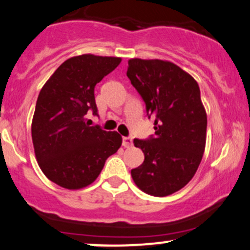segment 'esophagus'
<instances>
[{
	"mask_svg": "<svg viewBox=\"0 0 250 250\" xmlns=\"http://www.w3.org/2000/svg\"><path fill=\"white\" fill-rule=\"evenodd\" d=\"M122 145L125 148H129L133 146V140L130 138H127V136H125V138L122 139Z\"/></svg>",
	"mask_w": 250,
	"mask_h": 250,
	"instance_id": "34e87169",
	"label": "esophagus"
}]
</instances>
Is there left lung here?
<instances>
[{
	"instance_id": "8db88e82",
	"label": "left lung",
	"mask_w": 250,
	"mask_h": 250,
	"mask_svg": "<svg viewBox=\"0 0 250 250\" xmlns=\"http://www.w3.org/2000/svg\"><path fill=\"white\" fill-rule=\"evenodd\" d=\"M127 76L154 117V136L134 139L145 154L142 165L131 169L136 186L155 197L183 188L201 164L207 141V112L198 83L171 62L134 58Z\"/></svg>"
}]
</instances>
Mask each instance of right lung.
I'll list each match as a JSON object with an SVG mask.
<instances>
[{
	"label": "right lung",
	"mask_w": 250,
	"mask_h": 250,
	"mask_svg": "<svg viewBox=\"0 0 250 250\" xmlns=\"http://www.w3.org/2000/svg\"><path fill=\"white\" fill-rule=\"evenodd\" d=\"M120 62L117 57H72L41 89L32 121L33 146L41 171L62 188L79 190L94 183L122 145L117 131L85 122L89 110L97 115L96 84Z\"/></svg>",
	"instance_id": "add662e5"
}]
</instances>
